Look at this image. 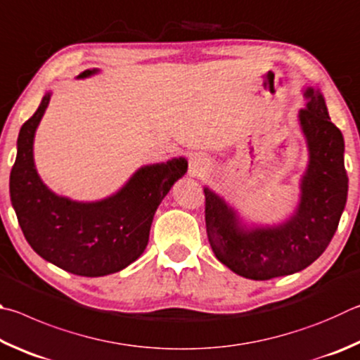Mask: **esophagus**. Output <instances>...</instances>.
I'll use <instances>...</instances> for the list:
<instances>
[{"label":"esophagus","instance_id":"34e87169","mask_svg":"<svg viewBox=\"0 0 360 360\" xmlns=\"http://www.w3.org/2000/svg\"><path fill=\"white\" fill-rule=\"evenodd\" d=\"M209 167V161L205 160L202 155H193L190 158V175L191 176H200L207 172Z\"/></svg>","mask_w":360,"mask_h":360}]
</instances>
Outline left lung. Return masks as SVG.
<instances>
[{
  "label": "left lung",
  "instance_id": "obj_1",
  "mask_svg": "<svg viewBox=\"0 0 360 360\" xmlns=\"http://www.w3.org/2000/svg\"><path fill=\"white\" fill-rule=\"evenodd\" d=\"M299 112L308 164L300 179L297 209L286 221L248 226L210 188L205 193L207 237L217 259L250 280H270L307 269L324 253L338 228L348 198L343 134L330 122L318 88L304 91Z\"/></svg>",
  "mask_w": 360,
  "mask_h": 360
}]
</instances>
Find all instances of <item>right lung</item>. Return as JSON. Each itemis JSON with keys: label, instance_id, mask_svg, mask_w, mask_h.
Masks as SVG:
<instances>
[{"label": "right lung", "instance_id": "add662e5", "mask_svg": "<svg viewBox=\"0 0 360 360\" xmlns=\"http://www.w3.org/2000/svg\"><path fill=\"white\" fill-rule=\"evenodd\" d=\"M86 69L77 79L98 74ZM44 94L34 115L23 123L9 193L23 236L37 255L66 272L104 276L128 267L147 248L150 228L161 200L188 170L184 156L139 167L112 196L79 202L58 196L37 174L33 143L50 103Z\"/></svg>", "mask_w": 360, "mask_h": 360}]
</instances>
